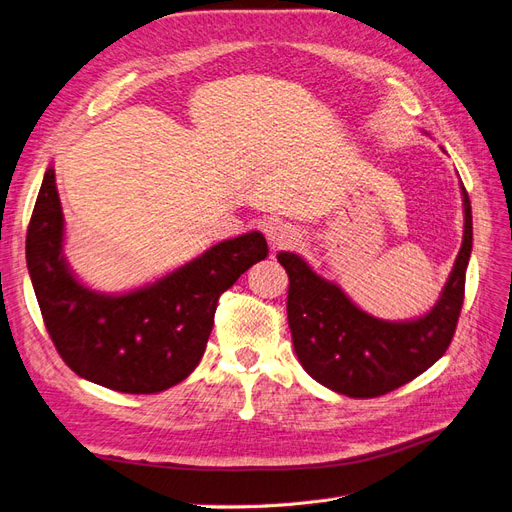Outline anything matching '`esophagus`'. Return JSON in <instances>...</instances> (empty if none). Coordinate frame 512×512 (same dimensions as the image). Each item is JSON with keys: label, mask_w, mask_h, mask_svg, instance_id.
Wrapping results in <instances>:
<instances>
[{"label": "esophagus", "mask_w": 512, "mask_h": 512, "mask_svg": "<svg viewBox=\"0 0 512 512\" xmlns=\"http://www.w3.org/2000/svg\"><path fill=\"white\" fill-rule=\"evenodd\" d=\"M267 239L273 247H288L299 239V230L286 222H273L267 228Z\"/></svg>", "instance_id": "esophagus-1"}]
</instances>
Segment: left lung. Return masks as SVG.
<instances>
[{
    "instance_id": "left-lung-1",
    "label": "left lung",
    "mask_w": 512,
    "mask_h": 512,
    "mask_svg": "<svg viewBox=\"0 0 512 512\" xmlns=\"http://www.w3.org/2000/svg\"><path fill=\"white\" fill-rule=\"evenodd\" d=\"M461 196L466 213L461 250L440 299L416 320L369 316L301 256L277 254L290 280L286 307L294 352L316 382L356 399L380 397L421 376L451 346L472 254V205L463 185Z\"/></svg>"
}]
</instances>
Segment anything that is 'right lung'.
<instances>
[{"instance_id":"add662e5","label":"right lung","mask_w":512,"mask_h":512,"mask_svg":"<svg viewBox=\"0 0 512 512\" xmlns=\"http://www.w3.org/2000/svg\"><path fill=\"white\" fill-rule=\"evenodd\" d=\"M64 232L49 166L25 241L44 327L76 376L132 395L166 391L192 374L205 354L220 294L269 254L265 237L252 230L209 247L158 282L104 294L70 271Z\"/></svg>"}]
</instances>
